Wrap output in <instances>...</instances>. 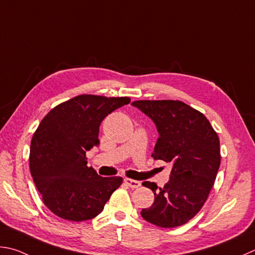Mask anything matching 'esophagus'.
<instances>
[{"mask_svg": "<svg viewBox=\"0 0 255 255\" xmlns=\"http://www.w3.org/2000/svg\"><path fill=\"white\" fill-rule=\"evenodd\" d=\"M124 182H126V183L129 186V187H132V189H136V187H138V186H141V182L140 181H136V180H132V179H127L124 180Z\"/></svg>", "mask_w": 255, "mask_h": 255, "instance_id": "34e87169", "label": "esophagus"}]
</instances>
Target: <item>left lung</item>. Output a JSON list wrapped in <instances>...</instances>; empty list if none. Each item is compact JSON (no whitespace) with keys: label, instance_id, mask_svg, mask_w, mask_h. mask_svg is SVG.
Listing matches in <instances>:
<instances>
[{"label":"left lung","instance_id":"1","mask_svg":"<svg viewBox=\"0 0 255 255\" xmlns=\"http://www.w3.org/2000/svg\"><path fill=\"white\" fill-rule=\"evenodd\" d=\"M132 105L156 126L152 156L173 164L163 187L142 183L154 192V202L141 215L156 227H180L199 213L214 184L221 163L219 136L203 113L182 101L140 100Z\"/></svg>","mask_w":255,"mask_h":255}]
</instances>
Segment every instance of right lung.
<instances>
[{
  "instance_id": "right-lung-1",
  "label": "right lung",
  "mask_w": 255,
  "mask_h": 255,
  "mask_svg": "<svg viewBox=\"0 0 255 255\" xmlns=\"http://www.w3.org/2000/svg\"><path fill=\"white\" fill-rule=\"evenodd\" d=\"M128 97L82 94L56 105L33 134L30 170L51 212L68 221L93 219L103 211L121 176H100L88 165L86 151L100 144V124Z\"/></svg>"
}]
</instances>
